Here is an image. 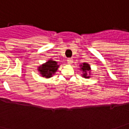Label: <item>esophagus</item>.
Masks as SVG:
<instances>
[{
  "label": "esophagus",
  "instance_id": "34e87169",
  "mask_svg": "<svg viewBox=\"0 0 129 129\" xmlns=\"http://www.w3.org/2000/svg\"><path fill=\"white\" fill-rule=\"evenodd\" d=\"M67 62L68 64H72L73 63V59H71V58H69V59H67Z\"/></svg>",
  "mask_w": 129,
  "mask_h": 129
}]
</instances>
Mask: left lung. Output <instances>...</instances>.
I'll use <instances>...</instances> for the list:
<instances>
[{"label":"left lung","mask_w":129,"mask_h":129,"mask_svg":"<svg viewBox=\"0 0 129 129\" xmlns=\"http://www.w3.org/2000/svg\"><path fill=\"white\" fill-rule=\"evenodd\" d=\"M80 70L82 71L81 76L86 79L90 78V72H91V68L88 63H83L82 64L80 65Z\"/></svg>","instance_id":"left-lung-1"}]
</instances>
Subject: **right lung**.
Returning a JSON list of instances; mask_svg holds the SVG:
<instances>
[{"instance_id":"right-lung-1","label":"right lung","mask_w":129,"mask_h":129,"mask_svg":"<svg viewBox=\"0 0 129 129\" xmlns=\"http://www.w3.org/2000/svg\"><path fill=\"white\" fill-rule=\"evenodd\" d=\"M59 67V65H58V62L52 59H50L48 61L39 66L37 70L43 77L50 78L55 74Z\"/></svg>"}]
</instances>
